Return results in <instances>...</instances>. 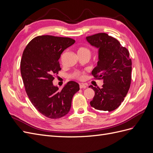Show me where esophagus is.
Segmentation results:
<instances>
[{
  "mask_svg": "<svg viewBox=\"0 0 153 153\" xmlns=\"http://www.w3.org/2000/svg\"><path fill=\"white\" fill-rule=\"evenodd\" d=\"M87 87V84H80V89H85V88Z\"/></svg>",
  "mask_w": 153,
  "mask_h": 153,
  "instance_id": "obj_1",
  "label": "esophagus"
}]
</instances>
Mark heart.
I'll return each instance as SVG.
<instances>
[{"label":"heart","mask_w":153,"mask_h":153,"mask_svg":"<svg viewBox=\"0 0 153 153\" xmlns=\"http://www.w3.org/2000/svg\"><path fill=\"white\" fill-rule=\"evenodd\" d=\"M77 53L78 55H83V54H88L91 55L90 50L86 47H80L77 49ZM73 77L75 78H77V79H82L84 78V75L82 74L80 72H76L73 75Z\"/></svg>","instance_id":"heart-1"}]
</instances>
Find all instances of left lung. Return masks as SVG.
Here are the masks:
<instances>
[{
  "label": "left lung",
  "mask_w": 153,
  "mask_h": 153,
  "mask_svg": "<svg viewBox=\"0 0 153 153\" xmlns=\"http://www.w3.org/2000/svg\"><path fill=\"white\" fill-rule=\"evenodd\" d=\"M87 42L98 48V61L92 71L96 79L103 80L102 87L90 85L95 94L90 105L96 110L111 112L124 101L131 84V60L126 48L106 33L86 37Z\"/></svg>",
  "instance_id": "8db88e82"
}]
</instances>
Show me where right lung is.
<instances>
[{
    "label": "right lung",
    "instance_id": "1",
    "mask_svg": "<svg viewBox=\"0 0 153 153\" xmlns=\"http://www.w3.org/2000/svg\"><path fill=\"white\" fill-rule=\"evenodd\" d=\"M69 38L49 35L37 36L27 45L20 62L25 91L37 110L50 119H59L70 110L73 95L79 84L69 81L61 91L53 85L61 70L59 59L63 51L75 43Z\"/></svg>",
    "mask_w": 153,
    "mask_h": 153
}]
</instances>
